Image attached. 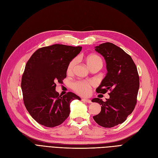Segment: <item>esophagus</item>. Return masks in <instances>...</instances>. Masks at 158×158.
I'll use <instances>...</instances> for the list:
<instances>
[{
    "label": "esophagus",
    "mask_w": 158,
    "mask_h": 158,
    "mask_svg": "<svg viewBox=\"0 0 158 158\" xmlns=\"http://www.w3.org/2000/svg\"><path fill=\"white\" fill-rule=\"evenodd\" d=\"M82 102H84L88 103H92V101H91V100H90V99H89L82 98Z\"/></svg>",
    "instance_id": "esophagus-1"
}]
</instances>
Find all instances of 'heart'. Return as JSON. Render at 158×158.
Here are the masks:
<instances>
[{"label":"heart","mask_w":158,"mask_h":158,"mask_svg":"<svg viewBox=\"0 0 158 158\" xmlns=\"http://www.w3.org/2000/svg\"><path fill=\"white\" fill-rule=\"evenodd\" d=\"M85 61L88 67L90 69L94 67H99L101 69L103 66V60L101 57L95 54H90L85 58ZM76 63V59H74L70 61L66 69L68 74H71L73 72ZM94 82L92 81H77L72 84V88L78 94L86 95L91 92V88L94 86Z\"/></svg>","instance_id":"b5f03b06"}]
</instances>
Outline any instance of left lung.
<instances>
[{"label": "left lung", "instance_id": "8db88e82", "mask_svg": "<svg viewBox=\"0 0 158 158\" xmlns=\"http://www.w3.org/2000/svg\"><path fill=\"white\" fill-rule=\"evenodd\" d=\"M95 51L106 60L107 73L96 92L106 94L108 90L109 98L106 102L94 98L92 102L102 106L94 121L105 128H111L126 121L137 102L139 89V76L131 56L121 48L111 43H104L95 47Z\"/></svg>", "mask_w": 158, "mask_h": 158}]
</instances>
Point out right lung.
<instances>
[{"label": "right lung", "instance_id": "right-lung-1", "mask_svg": "<svg viewBox=\"0 0 158 158\" xmlns=\"http://www.w3.org/2000/svg\"><path fill=\"white\" fill-rule=\"evenodd\" d=\"M82 47L55 44L37 49L27 62L21 88L27 111L38 123L55 127L70 114V104L80 98L73 92L59 95L56 83L66 77L70 61L79 54Z\"/></svg>", "mask_w": 158, "mask_h": 158}]
</instances>
